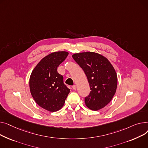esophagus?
I'll return each instance as SVG.
<instances>
[{"label":"esophagus","mask_w":148,"mask_h":148,"mask_svg":"<svg viewBox=\"0 0 148 148\" xmlns=\"http://www.w3.org/2000/svg\"><path fill=\"white\" fill-rule=\"evenodd\" d=\"M72 88H73V90H76V88H77V87H76V86L75 85H73V86H72Z\"/></svg>","instance_id":"1"}]
</instances>
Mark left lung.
Masks as SVG:
<instances>
[{
    "instance_id": "8db88e82",
    "label": "left lung",
    "mask_w": 148,
    "mask_h": 148,
    "mask_svg": "<svg viewBox=\"0 0 148 148\" xmlns=\"http://www.w3.org/2000/svg\"><path fill=\"white\" fill-rule=\"evenodd\" d=\"M72 57L83 69L90 85L85 105L95 111L105 107L116 91L118 77L114 66L107 58L94 52L76 53Z\"/></svg>"
}]
</instances>
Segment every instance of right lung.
Masks as SVG:
<instances>
[{"label":"right lung","instance_id":"add662e5","mask_svg":"<svg viewBox=\"0 0 148 148\" xmlns=\"http://www.w3.org/2000/svg\"><path fill=\"white\" fill-rule=\"evenodd\" d=\"M69 53L57 51L43 58L33 70L29 80L31 94L38 105L49 112L62 108L70 89L63 83V77L57 67L66 58Z\"/></svg>","mask_w":148,"mask_h":148}]
</instances>
